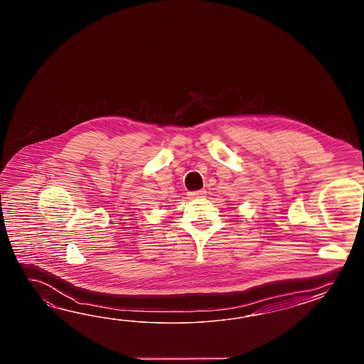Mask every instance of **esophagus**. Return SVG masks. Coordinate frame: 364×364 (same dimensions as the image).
<instances>
[{
	"mask_svg": "<svg viewBox=\"0 0 364 364\" xmlns=\"http://www.w3.org/2000/svg\"><path fill=\"white\" fill-rule=\"evenodd\" d=\"M206 195V191L205 189H200V191H195V192H189V196L192 197V198H201V197H205Z\"/></svg>",
	"mask_w": 364,
	"mask_h": 364,
	"instance_id": "esophagus-1",
	"label": "esophagus"
}]
</instances>
